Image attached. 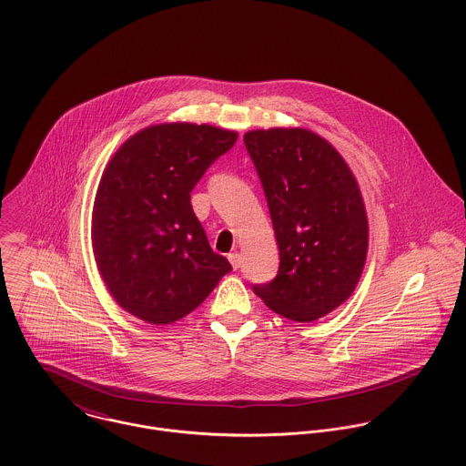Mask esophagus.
Segmentation results:
<instances>
[{"mask_svg":"<svg viewBox=\"0 0 466 466\" xmlns=\"http://www.w3.org/2000/svg\"><path fill=\"white\" fill-rule=\"evenodd\" d=\"M229 262H231V266H233V268H238L240 267V264H242V257L238 255V253H231L229 257Z\"/></svg>","mask_w":466,"mask_h":466,"instance_id":"obj_1","label":"esophagus"}]
</instances>
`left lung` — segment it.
<instances>
[{
  "mask_svg": "<svg viewBox=\"0 0 466 466\" xmlns=\"http://www.w3.org/2000/svg\"><path fill=\"white\" fill-rule=\"evenodd\" d=\"M279 249L274 279L253 290L276 314L309 323L344 303L362 274L368 218L359 185L332 145L305 129L244 136Z\"/></svg>",
  "mask_w": 466,
  "mask_h": 466,
  "instance_id": "left-lung-1",
  "label": "left lung"
}]
</instances>
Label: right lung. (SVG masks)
Instances as JSON below:
<instances>
[{"instance_id":"obj_1","label":"right lung","mask_w":466,"mask_h":466,"mask_svg":"<svg viewBox=\"0 0 466 466\" xmlns=\"http://www.w3.org/2000/svg\"><path fill=\"white\" fill-rule=\"evenodd\" d=\"M237 137L211 126H152L109 161L93 208V251L109 292L136 318H185L233 268L209 248L190 194Z\"/></svg>"}]
</instances>
